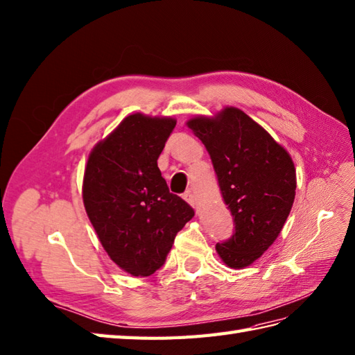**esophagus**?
I'll use <instances>...</instances> for the list:
<instances>
[{"label": "esophagus", "mask_w": 355, "mask_h": 355, "mask_svg": "<svg viewBox=\"0 0 355 355\" xmlns=\"http://www.w3.org/2000/svg\"><path fill=\"white\" fill-rule=\"evenodd\" d=\"M183 198H184V201H187L191 205H195V196L191 191H187L186 193H183Z\"/></svg>", "instance_id": "1"}]
</instances>
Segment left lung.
Returning <instances> with one entry per match:
<instances>
[{"mask_svg": "<svg viewBox=\"0 0 355 355\" xmlns=\"http://www.w3.org/2000/svg\"><path fill=\"white\" fill-rule=\"evenodd\" d=\"M207 150L218 186L233 216V236L216 243L230 268L250 266L274 243L295 200L291 155L248 114L227 107L216 118L187 122Z\"/></svg>", "mask_w": 355, "mask_h": 355, "instance_id": "8db88e82", "label": "left lung"}]
</instances>
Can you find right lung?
Masks as SVG:
<instances>
[{"label":"right lung","mask_w":355,"mask_h":355,"mask_svg":"<svg viewBox=\"0 0 355 355\" xmlns=\"http://www.w3.org/2000/svg\"><path fill=\"white\" fill-rule=\"evenodd\" d=\"M175 123L130 114L87 160V216L110 259L135 277H148L164 265L177 233L195 215L169 192L157 166Z\"/></svg>","instance_id":"1"}]
</instances>
